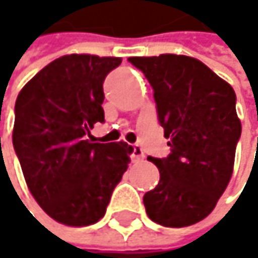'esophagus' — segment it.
Instances as JSON below:
<instances>
[{"mask_svg":"<svg viewBox=\"0 0 258 258\" xmlns=\"http://www.w3.org/2000/svg\"><path fill=\"white\" fill-rule=\"evenodd\" d=\"M143 158H145L143 149H142L139 145H134V146H133V151H131V160H133L134 163H139V161H142Z\"/></svg>","mask_w":258,"mask_h":258,"instance_id":"34e87169","label":"esophagus"}]
</instances>
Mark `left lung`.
I'll list each match as a JSON object with an SVG mask.
<instances>
[{
	"label": "left lung",
	"instance_id": "8db88e82",
	"mask_svg": "<svg viewBox=\"0 0 258 258\" xmlns=\"http://www.w3.org/2000/svg\"><path fill=\"white\" fill-rule=\"evenodd\" d=\"M154 89L157 115L170 142L166 158L148 157L160 182L143 196L148 217L164 227H186L206 218L232 178L242 125L236 94L196 58L163 53L133 56Z\"/></svg>",
	"mask_w": 258,
	"mask_h": 258
}]
</instances>
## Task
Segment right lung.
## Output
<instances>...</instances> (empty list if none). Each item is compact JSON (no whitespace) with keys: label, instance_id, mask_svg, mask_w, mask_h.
I'll return each mask as SVG.
<instances>
[{"label":"right lung","instance_id":"obj_1","mask_svg":"<svg viewBox=\"0 0 258 258\" xmlns=\"http://www.w3.org/2000/svg\"><path fill=\"white\" fill-rule=\"evenodd\" d=\"M121 58L66 55L31 79L15 106L13 146L26 185L55 221L89 226L104 217L133 148L125 142L92 143L104 122L103 82Z\"/></svg>","mask_w":258,"mask_h":258}]
</instances>
